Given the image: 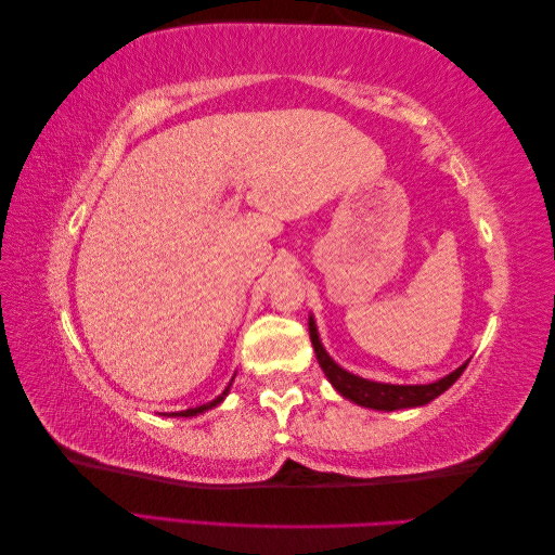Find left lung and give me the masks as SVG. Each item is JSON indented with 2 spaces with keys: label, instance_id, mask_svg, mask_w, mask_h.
I'll use <instances>...</instances> for the list:
<instances>
[{
  "label": "left lung",
  "instance_id": "1",
  "mask_svg": "<svg viewBox=\"0 0 555 555\" xmlns=\"http://www.w3.org/2000/svg\"><path fill=\"white\" fill-rule=\"evenodd\" d=\"M309 333H311V345L315 359L327 376V380L333 383V388L343 395V398L352 400L361 406H369V410H380V412H395V410H410V406H422L436 400L440 392H446L452 383H455L462 371L467 369V364H462L455 369L450 376L440 378L436 383H428V386H392V383H376V380H366L359 378L354 373H349L340 369L335 361L327 357L319 340V331H315L313 319H309Z\"/></svg>",
  "mask_w": 555,
  "mask_h": 555
}]
</instances>
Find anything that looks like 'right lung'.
<instances>
[{
    "label": "right lung",
    "mask_w": 555,
    "mask_h": 555,
    "mask_svg": "<svg viewBox=\"0 0 555 555\" xmlns=\"http://www.w3.org/2000/svg\"><path fill=\"white\" fill-rule=\"evenodd\" d=\"M230 390V388H228ZM228 390H224L220 398H215L212 402H208V404H201V406H191V410H184V412H169L167 416H196V414H201V412H206V410H210V406H215V404H220L222 400H224V395H228Z\"/></svg>",
    "instance_id": "add662e5"
}]
</instances>
